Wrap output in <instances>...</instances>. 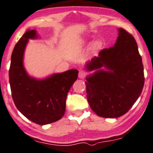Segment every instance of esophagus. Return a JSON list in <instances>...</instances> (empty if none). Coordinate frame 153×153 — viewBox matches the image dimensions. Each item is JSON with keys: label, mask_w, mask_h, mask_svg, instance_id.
<instances>
[{"label": "esophagus", "mask_w": 153, "mask_h": 153, "mask_svg": "<svg viewBox=\"0 0 153 153\" xmlns=\"http://www.w3.org/2000/svg\"><path fill=\"white\" fill-rule=\"evenodd\" d=\"M86 76H87V72L85 71L82 70L80 71L79 73V77L80 79H85Z\"/></svg>", "instance_id": "esophagus-1"}]
</instances>
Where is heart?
<instances>
[{"instance_id":"heart-1","label":"heart","mask_w":153,"mask_h":153,"mask_svg":"<svg viewBox=\"0 0 153 153\" xmlns=\"http://www.w3.org/2000/svg\"><path fill=\"white\" fill-rule=\"evenodd\" d=\"M101 43L100 42H98V41L95 42L93 44V46H92V48H93V50L95 51L100 50V49H101Z\"/></svg>"}]
</instances>
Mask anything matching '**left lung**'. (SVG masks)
Masks as SVG:
<instances>
[{"instance_id": "obj_1", "label": "left lung", "mask_w": 153, "mask_h": 153, "mask_svg": "<svg viewBox=\"0 0 153 153\" xmlns=\"http://www.w3.org/2000/svg\"><path fill=\"white\" fill-rule=\"evenodd\" d=\"M103 66L108 71L98 70L86 78L88 103L98 116L119 117L132 107L144 84L142 57L131 34L120 28L115 44L100 51L86 68L93 71Z\"/></svg>"}]
</instances>
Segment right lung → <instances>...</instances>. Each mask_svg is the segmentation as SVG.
<instances>
[{
	"mask_svg": "<svg viewBox=\"0 0 153 153\" xmlns=\"http://www.w3.org/2000/svg\"><path fill=\"white\" fill-rule=\"evenodd\" d=\"M36 38V30H27L16 44L11 55L9 83L17 109L32 122L47 125L64 115L67 94L79 71L71 69L39 80L29 76L23 66L24 51L28 39Z\"/></svg>",
	"mask_w": 153,
	"mask_h": 153,
	"instance_id": "right-lung-1",
	"label": "right lung"
}]
</instances>
